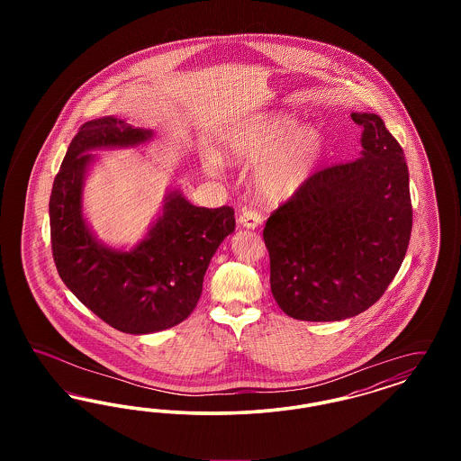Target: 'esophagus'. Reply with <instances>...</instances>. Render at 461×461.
<instances>
[{
	"label": "esophagus",
	"mask_w": 461,
	"mask_h": 461,
	"mask_svg": "<svg viewBox=\"0 0 461 461\" xmlns=\"http://www.w3.org/2000/svg\"><path fill=\"white\" fill-rule=\"evenodd\" d=\"M239 222L245 228H258L261 222H263V216L258 209H252V207H241L240 218Z\"/></svg>",
	"instance_id": "obj_1"
}]
</instances>
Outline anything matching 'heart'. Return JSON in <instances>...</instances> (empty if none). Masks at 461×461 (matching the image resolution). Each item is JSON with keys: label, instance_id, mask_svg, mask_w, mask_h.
<instances>
[{"label": "heart", "instance_id": "obj_1", "mask_svg": "<svg viewBox=\"0 0 461 461\" xmlns=\"http://www.w3.org/2000/svg\"><path fill=\"white\" fill-rule=\"evenodd\" d=\"M295 119L271 113L243 122L228 136V154L239 162H258L256 186L263 197L282 200L297 194L321 157V138L314 130L299 131Z\"/></svg>", "mask_w": 461, "mask_h": 461}]
</instances>
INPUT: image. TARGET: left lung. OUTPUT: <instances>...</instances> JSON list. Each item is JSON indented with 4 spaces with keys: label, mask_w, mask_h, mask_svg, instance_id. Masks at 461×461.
Segmentation results:
<instances>
[{
    "label": "left lung",
    "mask_w": 461,
    "mask_h": 461,
    "mask_svg": "<svg viewBox=\"0 0 461 461\" xmlns=\"http://www.w3.org/2000/svg\"><path fill=\"white\" fill-rule=\"evenodd\" d=\"M361 157L312 173L266 221L271 292L288 316L339 321L372 307L394 280L413 226L404 152L375 113Z\"/></svg>",
    "instance_id": "obj_1"
}]
</instances>
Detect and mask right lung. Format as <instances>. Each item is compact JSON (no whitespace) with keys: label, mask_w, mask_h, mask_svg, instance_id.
Instances as JSON below:
<instances>
[{"label":"right lung","mask_w":461,"mask_h":461,"mask_svg":"<svg viewBox=\"0 0 461 461\" xmlns=\"http://www.w3.org/2000/svg\"><path fill=\"white\" fill-rule=\"evenodd\" d=\"M150 131L104 117L72 138L50 197L51 252L67 288L112 329L152 333L171 329L197 307L203 275L221 241L235 230V211L195 207L177 190L147 239L131 252L95 240L81 214L86 154L96 147H128Z\"/></svg>","instance_id":"right-lung-1"}]
</instances>
